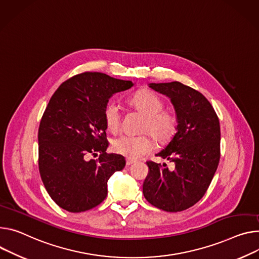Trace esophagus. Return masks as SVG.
<instances>
[{
  "label": "esophagus",
  "mask_w": 259,
  "mask_h": 259,
  "mask_svg": "<svg viewBox=\"0 0 259 259\" xmlns=\"http://www.w3.org/2000/svg\"><path fill=\"white\" fill-rule=\"evenodd\" d=\"M134 162H135L134 160L127 158V159H126V165H127V166H130V165H132V164H133Z\"/></svg>",
  "instance_id": "34e87169"
}]
</instances>
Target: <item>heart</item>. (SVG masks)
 Returning <instances> with one entry per match:
<instances>
[{
    "label": "heart",
    "instance_id": "b5f03b06",
    "mask_svg": "<svg viewBox=\"0 0 259 259\" xmlns=\"http://www.w3.org/2000/svg\"><path fill=\"white\" fill-rule=\"evenodd\" d=\"M129 104L146 116L143 132H149L160 144H166L174 137L178 129V119L174 113L163 111L164 102L157 94L146 89L139 90L129 98ZM103 116L110 131L120 128L121 112L116 103H107ZM111 149L114 153L129 159H137L152 152L154 143L147 134L121 135L112 140Z\"/></svg>",
    "mask_w": 259,
    "mask_h": 259
}]
</instances>
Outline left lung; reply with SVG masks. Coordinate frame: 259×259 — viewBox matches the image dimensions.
Here are the masks:
<instances>
[{"mask_svg":"<svg viewBox=\"0 0 259 259\" xmlns=\"http://www.w3.org/2000/svg\"><path fill=\"white\" fill-rule=\"evenodd\" d=\"M170 98L178 119V132L157 156L175 163L147 161L149 174L143 185L146 199L165 211L191 207L205 194L220 160V123L215 109L202 94L179 81L150 83Z\"/></svg>","mask_w":259,"mask_h":259,"instance_id":"obj_1","label":"left lung"}]
</instances>
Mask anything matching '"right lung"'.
Masks as SVG:
<instances>
[{
  "label": "right lung",
  "instance_id": "obj_1",
  "mask_svg": "<svg viewBox=\"0 0 259 259\" xmlns=\"http://www.w3.org/2000/svg\"><path fill=\"white\" fill-rule=\"evenodd\" d=\"M133 85L100 72H83L64 81L52 96L38 131V165L52 199L80 213L100 204L107 181L125 167L123 156L107 154L103 110L115 93ZM100 154L88 161L89 154Z\"/></svg>",
  "mask_w": 259,
  "mask_h": 259
}]
</instances>
